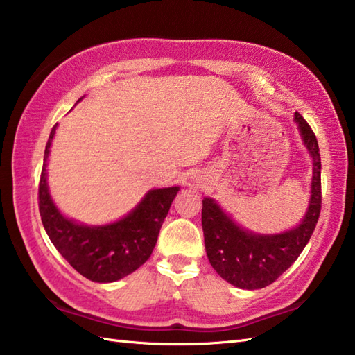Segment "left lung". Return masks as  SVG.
<instances>
[{"instance_id":"left-lung-1","label":"left lung","mask_w":355,"mask_h":355,"mask_svg":"<svg viewBox=\"0 0 355 355\" xmlns=\"http://www.w3.org/2000/svg\"><path fill=\"white\" fill-rule=\"evenodd\" d=\"M295 121L313 159L311 203L298 227L281 234H254L231 220L214 200H203L202 227L206 254L212 268L236 287L254 290L272 284L298 259L317 227L321 211L318 141L298 112L295 113Z\"/></svg>"}]
</instances>
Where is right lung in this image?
Returning <instances> with one entry per match:
<instances>
[{
	"label": "right lung",
	"instance_id": "right-lung-1",
	"mask_svg": "<svg viewBox=\"0 0 355 355\" xmlns=\"http://www.w3.org/2000/svg\"><path fill=\"white\" fill-rule=\"evenodd\" d=\"M55 127L44 149L38 184V209L51 242L76 272L94 282H113L133 273L149 259L161 225L178 192L173 188L147 192L137 208L119 222L105 227H85L63 217L51 200L46 183V161Z\"/></svg>",
	"mask_w": 355,
	"mask_h": 355
}]
</instances>
